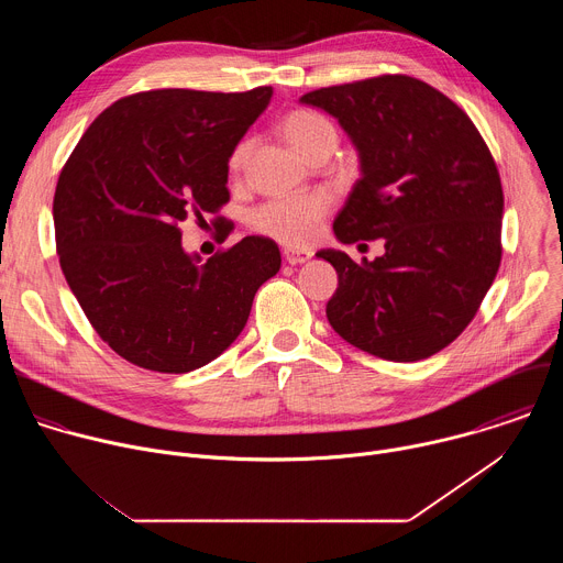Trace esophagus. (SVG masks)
Segmentation results:
<instances>
[{
    "mask_svg": "<svg viewBox=\"0 0 563 563\" xmlns=\"http://www.w3.org/2000/svg\"><path fill=\"white\" fill-rule=\"evenodd\" d=\"M283 256H285V261L289 263V265H302V263H307L309 258H311V252H298V250H285L283 252Z\"/></svg>",
    "mask_w": 563,
    "mask_h": 563,
    "instance_id": "obj_1",
    "label": "esophagus"
}]
</instances>
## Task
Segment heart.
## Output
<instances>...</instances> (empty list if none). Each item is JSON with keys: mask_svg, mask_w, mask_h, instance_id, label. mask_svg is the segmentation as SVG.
<instances>
[{"mask_svg": "<svg viewBox=\"0 0 563 563\" xmlns=\"http://www.w3.org/2000/svg\"><path fill=\"white\" fill-rule=\"evenodd\" d=\"M280 135L305 159L320 146L334 144L336 140V131L330 124V120L307 109L287 113L285 120L280 122ZM250 151H252L250 137H243L233 146L229 155L231 174L243 172ZM330 207H332V200L323 191L274 198L256 207L250 216V222L258 233L269 235L283 245L305 247V245H311L318 238L320 229H323V220L330 213Z\"/></svg>", "mask_w": 563, "mask_h": 563, "instance_id": "obj_1", "label": "heart"}]
</instances>
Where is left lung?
<instances>
[{"instance_id":"1","label":"left lung","mask_w":563,"mask_h":563,"mask_svg":"<svg viewBox=\"0 0 563 563\" xmlns=\"http://www.w3.org/2000/svg\"><path fill=\"white\" fill-rule=\"evenodd\" d=\"M339 120L361 178L334 220L343 245L383 238L354 263L320 250L339 274L328 320L350 345L396 363L448 347L474 318L501 263L504 189L490 148L441 91L408 75L305 93Z\"/></svg>"}]
</instances>
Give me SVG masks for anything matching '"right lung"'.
Instances as JSON below:
<instances>
[{
  "mask_svg": "<svg viewBox=\"0 0 563 563\" xmlns=\"http://www.w3.org/2000/svg\"><path fill=\"white\" fill-rule=\"evenodd\" d=\"M272 93H135L104 109L66 159L53 198L59 267L93 330L129 363L165 374L211 363L278 274L269 238L247 235L200 265L178 227L229 200V155Z\"/></svg>",
  "mask_w": 563,
  "mask_h": 563,
  "instance_id": "1",
  "label": "right lung"
}]
</instances>
